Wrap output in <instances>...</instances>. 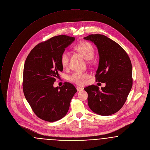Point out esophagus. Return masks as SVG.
Here are the masks:
<instances>
[{
    "mask_svg": "<svg viewBox=\"0 0 150 150\" xmlns=\"http://www.w3.org/2000/svg\"><path fill=\"white\" fill-rule=\"evenodd\" d=\"M76 89H77V91H78V92H80V91H83V88H80V87H79V86H78V87H76Z\"/></svg>",
    "mask_w": 150,
    "mask_h": 150,
    "instance_id": "obj_1",
    "label": "esophagus"
}]
</instances>
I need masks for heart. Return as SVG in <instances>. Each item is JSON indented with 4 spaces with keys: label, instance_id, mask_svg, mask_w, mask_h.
<instances>
[{
    "label": "heart",
    "instance_id": "b5f03b06",
    "mask_svg": "<svg viewBox=\"0 0 150 150\" xmlns=\"http://www.w3.org/2000/svg\"><path fill=\"white\" fill-rule=\"evenodd\" d=\"M76 50L79 52L87 60L92 59L94 55V49L92 44L87 42H83L75 47ZM70 54L68 52L64 51L61 56V62L63 67H67L69 64ZM89 75L87 73L75 72L69 76V80L78 85H83L86 80L89 78Z\"/></svg>",
    "mask_w": 150,
    "mask_h": 150
}]
</instances>
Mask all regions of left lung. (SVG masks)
I'll use <instances>...</instances> for the list:
<instances>
[{
	"mask_svg": "<svg viewBox=\"0 0 150 150\" xmlns=\"http://www.w3.org/2000/svg\"><path fill=\"white\" fill-rule=\"evenodd\" d=\"M84 39L94 43L98 49L96 81L106 83L101 89L94 85L84 88L88 94V106L97 114H114L123 106L132 87L130 59L120 45L106 36L92 34Z\"/></svg>",
	"mask_w": 150,
	"mask_h": 150,
	"instance_id": "left-lung-1",
	"label": "left lung"
}]
</instances>
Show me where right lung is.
<instances>
[{"label":"right lung","mask_w":150,"mask_h":150,"mask_svg":"<svg viewBox=\"0 0 150 150\" xmlns=\"http://www.w3.org/2000/svg\"><path fill=\"white\" fill-rule=\"evenodd\" d=\"M75 40L66 35L52 37L39 43L25 61L23 75L25 97L36 115L45 121L60 120L67 114L75 87L66 82L53 86L58 73L63 71L61 56L65 48Z\"/></svg>","instance_id":"add662e5"}]
</instances>
